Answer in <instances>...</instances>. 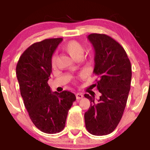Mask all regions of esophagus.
Segmentation results:
<instances>
[{
  "instance_id": "1",
  "label": "esophagus",
  "mask_w": 150,
  "mask_h": 150,
  "mask_svg": "<svg viewBox=\"0 0 150 150\" xmlns=\"http://www.w3.org/2000/svg\"><path fill=\"white\" fill-rule=\"evenodd\" d=\"M75 95H76L77 99H82L83 97V95L81 93H77Z\"/></svg>"
}]
</instances>
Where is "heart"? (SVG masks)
<instances>
[{
    "label": "heart",
    "instance_id": "heart-1",
    "mask_svg": "<svg viewBox=\"0 0 150 150\" xmlns=\"http://www.w3.org/2000/svg\"><path fill=\"white\" fill-rule=\"evenodd\" d=\"M62 49L74 59H79L84 53V47L77 40L68 42L63 46ZM55 64H56V56L53 55L51 57L52 67H55Z\"/></svg>",
    "mask_w": 150,
    "mask_h": 150
}]
</instances>
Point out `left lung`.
Returning a JSON list of instances; mask_svg holds the SVG:
<instances>
[{
	"label": "left lung",
	"mask_w": 150,
	"mask_h": 150,
	"mask_svg": "<svg viewBox=\"0 0 150 150\" xmlns=\"http://www.w3.org/2000/svg\"><path fill=\"white\" fill-rule=\"evenodd\" d=\"M95 50L93 73L98 77L94 84L101 93L97 102L91 101L84 114L86 128L93 135L112 132L121 121L130 90L132 67L123 47L109 35L91 33L88 36Z\"/></svg>",
	"instance_id": "8db88e82"
}]
</instances>
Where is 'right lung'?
Here are the masks:
<instances>
[{"label":"right lung","instance_id":"right-lung-1","mask_svg":"<svg viewBox=\"0 0 150 150\" xmlns=\"http://www.w3.org/2000/svg\"><path fill=\"white\" fill-rule=\"evenodd\" d=\"M62 40L58 38L33 43L23 52L16 66L21 95L30 119L47 134L63 130L69 110L76 100L71 92L52 93L48 84L52 55Z\"/></svg>","mask_w":150,"mask_h":150}]
</instances>
